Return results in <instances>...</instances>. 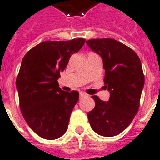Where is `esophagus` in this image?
I'll list each match as a JSON object with an SVG mask.
<instances>
[{
	"label": "esophagus",
	"instance_id": "esophagus-1",
	"mask_svg": "<svg viewBox=\"0 0 160 160\" xmlns=\"http://www.w3.org/2000/svg\"><path fill=\"white\" fill-rule=\"evenodd\" d=\"M83 96H86V93L84 92H80V97H83Z\"/></svg>",
	"mask_w": 160,
	"mask_h": 160
}]
</instances>
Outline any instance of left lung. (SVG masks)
Returning a JSON list of instances; mask_svg holds the SVG:
<instances>
[{
    "label": "left lung",
    "mask_w": 160,
    "mask_h": 160,
    "mask_svg": "<svg viewBox=\"0 0 160 160\" xmlns=\"http://www.w3.org/2000/svg\"><path fill=\"white\" fill-rule=\"evenodd\" d=\"M87 43L103 59L104 85L111 92L108 102L92 96L95 107L87 114L88 120L97 134L115 136L128 127L139 110L145 82L141 60L133 49L112 38Z\"/></svg>",
    "instance_id": "1"
}]
</instances>
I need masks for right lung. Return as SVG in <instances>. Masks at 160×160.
<instances>
[{
	"label": "right lung",
	"mask_w": 160,
	"mask_h": 160,
	"mask_svg": "<svg viewBox=\"0 0 160 160\" xmlns=\"http://www.w3.org/2000/svg\"><path fill=\"white\" fill-rule=\"evenodd\" d=\"M85 42L84 38L45 41L30 49L23 58L16 79L19 107L29 127L43 139H57L68 129L79 92L62 91L57 80L70 56Z\"/></svg>",
	"instance_id": "obj_1"
}]
</instances>
